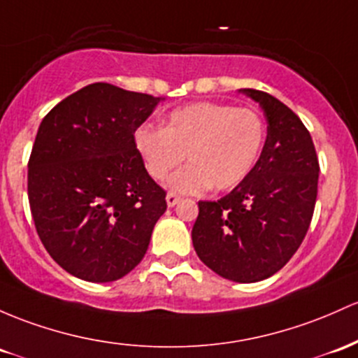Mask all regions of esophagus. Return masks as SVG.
<instances>
[{"mask_svg": "<svg viewBox=\"0 0 358 358\" xmlns=\"http://www.w3.org/2000/svg\"><path fill=\"white\" fill-rule=\"evenodd\" d=\"M178 202H180V197H178V195L173 194V192H170V194L166 195V203H168V207L176 206V203H178Z\"/></svg>", "mask_w": 358, "mask_h": 358, "instance_id": "34e87169", "label": "esophagus"}]
</instances>
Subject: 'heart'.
I'll list each match as a JSON object with an SVG mask.
<instances>
[{"label":"heart","instance_id":"1","mask_svg":"<svg viewBox=\"0 0 358 358\" xmlns=\"http://www.w3.org/2000/svg\"><path fill=\"white\" fill-rule=\"evenodd\" d=\"M265 139V124L253 110L200 101L168 113L163 129L137 127L134 148L149 176L158 182L187 156L190 164L176 171L168 187L195 195L210 187L233 190L245 182L260 159Z\"/></svg>","mask_w":358,"mask_h":358}]
</instances>
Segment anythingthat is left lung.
<instances>
[{"label": "left lung", "instance_id": "left-lung-1", "mask_svg": "<svg viewBox=\"0 0 358 358\" xmlns=\"http://www.w3.org/2000/svg\"><path fill=\"white\" fill-rule=\"evenodd\" d=\"M260 105L268 127L257 166L226 197L199 202L192 241L215 273L251 284L272 277L301 246L317 195V163L311 134L280 100L245 88Z\"/></svg>", "mask_w": 358, "mask_h": 358}]
</instances>
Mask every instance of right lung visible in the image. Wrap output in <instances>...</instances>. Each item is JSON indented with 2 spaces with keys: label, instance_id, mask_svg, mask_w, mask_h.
Segmentation results:
<instances>
[{
  "label": "right lung",
  "instance_id": "right-lung-1",
  "mask_svg": "<svg viewBox=\"0 0 358 358\" xmlns=\"http://www.w3.org/2000/svg\"><path fill=\"white\" fill-rule=\"evenodd\" d=\"M163 98L93 83L42 120L29 159V202L54 262L88 282H113L146 255L166 210L134 132Z\"/></svg>",
  "mask_w": 358,
  "mask_h": 358
}]
</instances>
